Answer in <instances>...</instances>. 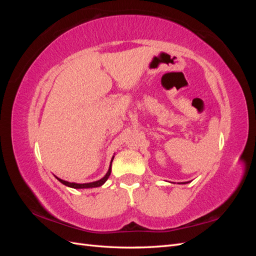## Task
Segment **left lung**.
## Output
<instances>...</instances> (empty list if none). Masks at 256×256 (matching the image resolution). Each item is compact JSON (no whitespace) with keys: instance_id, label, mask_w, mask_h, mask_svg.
Returning a JSON list of instances; mask_svg holds the SVG:
<instances>
[{"instance_id":"obj_1","label":"left lung","mask_w":256,"mask_h":256,"mask_svg":"<svg viewBox=\"0 0 256 256\" xmlns=\"http://www.w3.org/2000/svg\"><path fill=\"white\" fill-rule=\"evenodd\" d=\"M189 182H180V184H188Z\"/></svg>"}]
</instances>
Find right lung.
Segmentation results:
<instances>
[{"label": "right lung", "instance_id": "obj_1", "mask_svg": "<svg viewBox=\"0 0 256 256\" xmlns=\"http://www.w3.org/2000/svg\"><path fill=\"white\" fill-rule=\"evenodd\" d=\"M113 159H114V156H113L112 159H111L109 170H108V172L106 173V175H104L102 178H100L99 180H96V182H85V184H76V182H67V180H60V178H58V177H56V180H58V182H60L62 184H63L68 186V187H70V188H74V189H85V188H96V187H100V186H102V184L106 182V180H108V178H109V176H110V174H111V166H112V161H113Z\"/></svg>", "mask_w": 256, "mask_h": 256}]
</instances>
